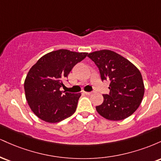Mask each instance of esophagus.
<instances>
[{
    "instance_id": "1",
    "label": "esophagus",
    "mask_w": 161,
    "mask_h": 161,
    "mask_svg": "<svg viewBox=\"0 0 161 161\" xmlns=\"http://www.w3.org/2000/svg\"><path fill=\"white\" fill-rule=\"evenodd\" d=\"M83 94H85V95H92V92H83Z\"/></svg>"
}]
</instances>
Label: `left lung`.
Returning a JSON list of instances; mask_svg holds the SVG:
<instances>
[{
	"mask_svg": "<svg viewBox=\"0 0 161 161\" xmlns=\"http://www.w3.org/2000/svg\"><path fill=\"white\" fill-rule=\"evenodd\" d=\"M98 67L101 79L110 80V94L103 95L104 101L96 107L101 116L119 121L129 117L138 108L145 93L139 69L119 53L101 50L88 54Z\"/></svg>",
	"mask_w": 161,
	"mask_h": 161,
	"instance_id": "left-lung-1",
	"label": "left lung"
}]
</instances>
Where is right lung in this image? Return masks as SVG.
<instances>
[{"instance_id": "obj_1", "label": "right lung", "mask_w": 161, "mask_h": 161, "mask_svg": "<svg viewBox=\"0 0 161 161\" xmlns=\"http://www.w3.org/2000/svg\"><path fill=\"white\" fill-rule=\"evenodd\" d=\"M88 55L60 49L46 53L34 64L24 82L25 98L36 115L47 123L64 120L74 114L81 93L60 91L77 63Z\"/></svg>"}]
</instances>
